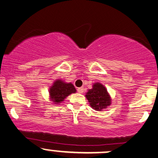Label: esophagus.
<instances>
[{
    "label": "esophagus",
    "mask_w": 158,
    "mask_h": 158,
    "mask_svg": "<svg viewBox=\"0 0 158 158\" xmlns=\"http://www.w3.org/2000/svg\"><path fill=\"white\" fill-rule=\"evenodd\" d=\"M77 92H78V93H80V94H82L83 92V87H80V88L77 89Z\"/></svg>",
    "instance_id": "34e87169"
}]
</instances>
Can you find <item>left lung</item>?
<instances>
[{"instance_id": "obj_1", "label": "left lung", "mask_w": 158, "mask_h": 158, "mask_svg": "<svg viewBox=\"0 0 158 158\" xmlns=\"http://www.w3.org/2000/svg\"><path fill=\"white\" fill-rule=\"evenodd\" d=\"M86 98L89 102L91 107L96 111H102L106 109L112 101L107 89L101 83H94L92 89L87 92Z\"/></svg>"}]
</instances>
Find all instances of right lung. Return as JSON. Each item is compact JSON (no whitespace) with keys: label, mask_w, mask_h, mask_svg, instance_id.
Returning <instances> with one entry per match:
<instances>
[{"label":"right lung","mask_w":158,"mask_h":158,"mask_svg":"<svg viewBox=\"0 0 158 158\" xmlns=\"http://www.w3.org/2000/svg\"><path fill=\"white\" fill-rule=\"evenodd\" d=\"M50 99L55 104L64 101L67 96L72 93H75L76 89L71 83H66L61 80H57L53 83L49 89Z\"/></svg>","instance_id":"obj_1"}]
</instances>
